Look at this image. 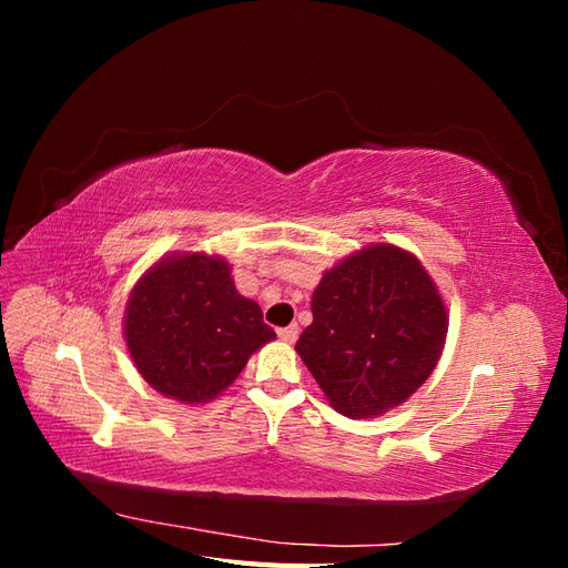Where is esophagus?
<instances>
[{
    "label": "esophagus",
    "mask_w": 568,
    "mask_h": 568,
    "mask_svg": "<svg viewBox=\"0 0 568 568\" xmlns=\"http://www.w3.org/2000/svg\"><path fill=\"white\" fill-rule=\"evenodd\" d=\"M277 334H280L282 341L294 343L298 338V324H288V326H284V329H280Z\"/></svg>",
    "instance_id": "esophagus-1"
}]
</instances>
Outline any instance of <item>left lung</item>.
<instances>
[{
	"label": "left lung",
	"mask_w": 568,
	"mask_h": 568,
	"mask_svg": "<svg viewBox=\"0 0 568 568\" xmlns=\"http://www.w3.org/2000/svg\"><path fill=\"white\" fill-rule=\"evenodd\" d=\"M448 311L417 255L372 244L322 274L296 351L351 419L405 403L438 365Z\"/></svg>",
	"instance_id": "obj_1"
}]
</instances>
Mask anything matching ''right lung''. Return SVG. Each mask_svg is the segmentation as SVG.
I'll use <instances>...</instances> for the list:
<instances>
[{
	"label": "right lung",
	"mask_w": 568,
	"mask_h": 568,
	"mask_svg": "<svg viewBox=\"0 0 568 568\" xmlns=\"http://www.w3.org/2000/svg\"><path fill=\"white\" fill-rule=\"evenodd\" d=\"M123 334L144 382L184 405L217 398L277 338L261 305L236 291L225 257L201 251L170 253L142 274Z\"/></svg>",
	"instance_id": "obj_1"
}]
</instances>
